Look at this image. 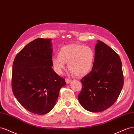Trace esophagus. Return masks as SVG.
Listing matches in <instances>:
<instances>
[{"label":"esophagus","instance_id":"obj_1","mask_svg":"<svg viewBox=\"0 0 134 134\" xmlns=\"http://www.w3.org/2000/svg\"><path fill=\"white\" fill-rule=\"evenodd\" d=\"M72 80L71 79H66V82L67 83V84H69L71 82Z\"/></svg>","mask_w":134,"mask_h":134}]
</instances>
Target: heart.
I'll use <instances>...</instances> for the list:
<instances>
[{
	"label": "heart",
	"instance_id": "1",
	"mask_svg": "<svg viewBox=\"0 0 134 134\" xmlns=\"http://www.w3.org/2000/svg\"><path fill=\"white\" fill-rule=\"evenodd\" d=\"M95 53L89 47L72 44L60 48L58 56L53 57L52 65L55 72L60 75L65 68V63H68V68L78 77L88 74L92 70Z\"/></svg>",
	"mask_w": 134,
	"mask_h": 134
}]
</instances>
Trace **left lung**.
<instances>
[{
  "label": "left lung",
  "mask_w": 134,
  "mask_h": 134,
  "mask_svg": "<svg viewBox=\"0 0 134 134\" xmlns=\"http://www.w3.org/2000/svg\"><path fill=\"white\" fill-rule=\"evenodd\" d=\"M81 82L82 88L78 99L83 108L91 112H100L109 108L117 100L124 86L119 55L98 40L92 70Z\"/></svg>",
  "instance_id": "left-lung-1"
}]
</instances>
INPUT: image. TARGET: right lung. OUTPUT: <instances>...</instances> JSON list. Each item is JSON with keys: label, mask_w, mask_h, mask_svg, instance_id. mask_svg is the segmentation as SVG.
<instances>
[{"label": "right lung", "mask_w": 134, "mask_h": 134, "mask_svg": "<svg viewBox=\"0 0 134 134\" xmlns=\"http://www.w3.org/2000/svg\"><path fill=\"white\" fill-rule=\"evenodd\" d=\"M51 39H36L17 54L12 67V87L21 105L30 112L48 113L66 85L52 68Z\"/></svg>", "instance_id": "1"}]
</instances>
